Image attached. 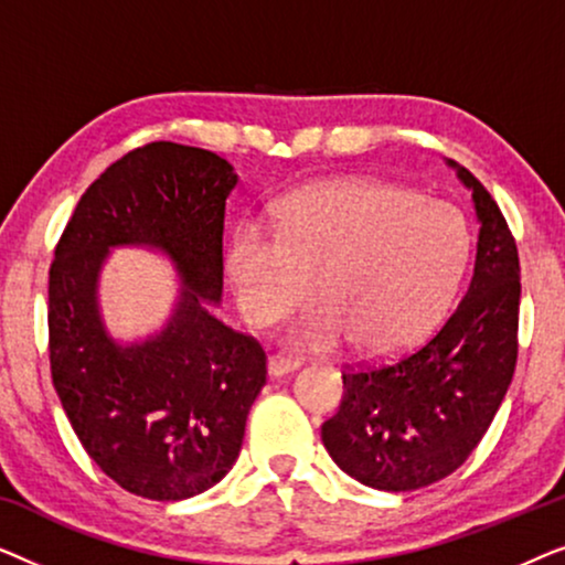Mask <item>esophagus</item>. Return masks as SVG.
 Returning <instances> with one entry per match:
<instances>
[{
  "instance_id": "obj_1",
  "label": "esophagus",
  "mask_w": 565,
  "mask_h": 565,
  "mask_svg": "<svg viewBox=\"0 0 565 565\" xmlns=\"http://www.w3.org/2000/svg\"><path fill=\"white\" fill-rule=\"evenodd\" d=\"M300 367V360L290 358V354H282V352H275L267 358V375L269 377H282L292 373V370Z\"/></svg>"
}]
</instances>
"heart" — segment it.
Masks as SVG:
<instances>
[{"label": "heart", "instance_id": "obj_1", "mask_svg": "<svg viewBox=\"0 0 565 565\" xmlns=\"http://www.w3.org/2000/svg\"><path fill=\"white\" fill-rule=\"evenodd\" d=\"M468 228L443 200L375 180L319 182L285 198L277 231L244 223L226 269L242 316L267 327L313 296L321 308L290 342L329 350L354 339L385 354L416 342L452 296L468 262Z\"/></svg>", "mask_w": 565, "mask_h": 565}]
</instances>
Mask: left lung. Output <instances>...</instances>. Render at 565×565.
Masks as SVG:
<instances>
[{
	"mask_svg": "<svg viewBox=\"0 0 565 565\" xmlns=\"http://www.w3.org/2000/svg\"><path fill=\"white\" fill-rule=\"evenodd\" d=\"M450 167L481 221L466 296L416 350L383 365H347L339 412L321 424L331 460L381 491H414L458 470L491 427L516 365V242L489 190L466 167Z\"/></svg>",
	"mask_w": 565,
	"mask_h": 565,
	"instance_id": "left-lung-1",
	"label": "left lung"
}]
</instances>
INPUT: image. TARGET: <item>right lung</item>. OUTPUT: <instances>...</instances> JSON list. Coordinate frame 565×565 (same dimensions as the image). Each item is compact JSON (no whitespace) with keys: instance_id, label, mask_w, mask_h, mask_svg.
Wrapping results in <instances>:
<instances>
[{"instance_id":"right-lung-1","label":"right lung","mask_w":565,"mask_h":565,"mask_svg":"<svg viewBox=\"0 0 565 565\" xmlns=\"http://www.w3.org/2000/svg\"><path fill=\"white\" fill-rule=\"evenodd\" d=\"M234 188V167L218 153L146 143L89 184L56 244L53 388L89 458L136 497L180 501L218 483L267 383L262 344L207 308L223 290V215ZM120 243L157 245L185 282L168 329L128 348L106 337L96 308L98 267Z\"/></svg>"}]
</instances>
